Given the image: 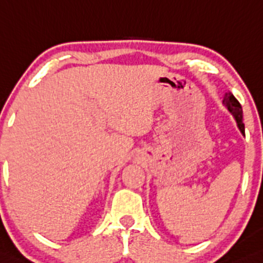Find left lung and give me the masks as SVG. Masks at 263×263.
Here are the masks:
<instances>
[{
    "mask_svg": "<svg viewBox=\"0 0 263 263\" xmlns=\"http://www.w3.org/2000/svg\"><path fill=\"white\" fill-rule=\"evenodd\" d=\"M223 105L227 107L228 111L232 114L234 120L236 121V125H238L240 132L245 136V126L242 123V107L240 105L239 101L236 100V98L230 91H228V93H226V96H224Z\"/></svg>",
    "mask_w": 263,
    "mask_h": 263,
    "instance_id": "obj_1",
    "label": "left lung"
}]
</instances>
